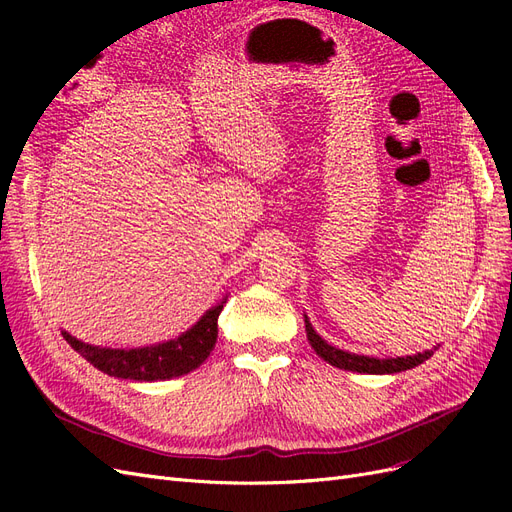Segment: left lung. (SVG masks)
I'll return each instance as SVG.
<instances>
[{"instance_id":"obj_1","label":"left lung","mask_w":512,"mask_h":512,"mask_svg":"<svg viewBox=\"0 0 512 512\" xmlns=\"http://www.w3.org/2000/svg\"><path fill=\"white\" fill-rule=\"evenodd\" d=\"M305 331L307 339L312 348L316 350L318 356H322L324 361L339 367V369H348V371H359V374H397V371H406L416 365H421L427 361L433 354V350L414 354V356H397V359H374V356H361V354H350L339 350L331 344L324 342V339L312 329V324L305 318Z\"/></svg>"}]
</instances>
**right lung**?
Listing matches in <instances>:
<instances>
[{
  "mask_svg": "<svg viewBox=\"0 0 512 512\" xmlns=\"http://www.w3.org/2000/svg\"><path fill=\"white\" fill-rule=\"evenodd\" d=\"M224 305H215L200 318L190 331L181 337L170 339L166 344H158L151 348H132V350H113L98 348L79 342L70 333H61L66 342L79 352L83 359L98 367L108 376L123 380H170L188 374V371L203 365L209 352L218 339V316Z\"/></svg>",
  "mask_w": 512,
  "mask_h": 512,
  "instance_id": "right-lung-1",
  "label": "right lung"
}]
</instances>
